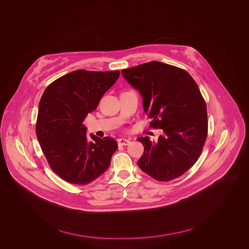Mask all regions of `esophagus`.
Listing matches in <instances>:
<instances>
[{
  "label": "esophagus",
  "mask_w": 249,
  "mask_h": 249,
  "mask_svg": "<svg viewBox=\"0 0 249 249\" xmlns=\"http://www.w3.org/2000/svg\"><path fill=\"white\" fill-rule=\"evenodd\" d=\"M129 142H130L129 140H128V139H124V138H121V139L118 140V144L121 145V146H126V145H128Z\"/></svg>",
  "instance_id": "obj_1"
}]
</instances>
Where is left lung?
I'll list each match as a JSON object with an SVG mask.
<instances>
[{
  "label": "left lung",
  "mask_w": 249,
  "mask_h": 249,
  "mask_svg": "<svg viewBox=\"0 0 249 249\" xmlns=\"http://www.w3.org/2000/svg\"><path fill=\"white\" fill-rule=\"evenodd\" d=\"M121 74L142 95L150 126L163 131L156 142L138 139L144 146L138 165L157 181L181 176L197 161L207 137L206 105L197 84L183 69L158 61Z\"/></svg>",
  "instance_id": "8db88e82"
}]
</instances>
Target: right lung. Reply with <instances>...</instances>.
Segmentation results:
<instances>
[{"mask_svg":"<svg viewBox=\"0 0 249 249\" xmlns=\"http://www.w3.org/2000/svg\"><path fill=\"white\" fill-rule=\"evenodd\" d=\"M120 73L75 70L45 89L39 102L36 136L51 169L64 181L85 185L110 165L117 142L93 134L89 140L84 121Z\"/></svg>","mask_w":249,"mask_h":249,"instance_id":"1","label":"right lung"}]
</instances>
